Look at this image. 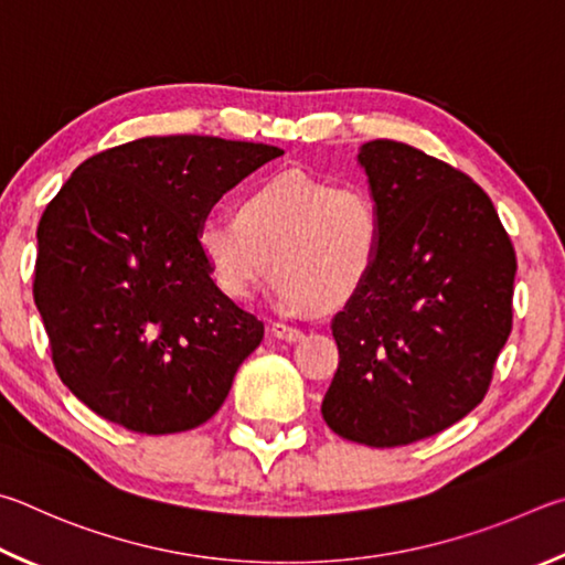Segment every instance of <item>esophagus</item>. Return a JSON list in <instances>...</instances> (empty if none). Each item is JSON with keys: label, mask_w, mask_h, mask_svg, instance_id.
Segmentation results:
<instances>
[{"label": "esophagus", "mask_w": 565, "mask_h": 565, "mask_svg": "<svg viewBox=\"0 0 565 565\" xmlns=\"http://www.w3.org/2000/svg\"><path fill=\"white\" fill-rule=\"evenodd\" d=\"M270 332L277 340H288V342H300L305 338V332L300 328H295V324H288V322H273Z\"/></svg>", "instance_id": "esophagus-1"}]
</instances>
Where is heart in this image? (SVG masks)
<instances>
[{"instance_id": "obj_1", "label": "heart", "mask_w": 565, "mask_h": 565, "mask_svg": "<svg viewBox=\"0 0 565 565\" xmlns=\"http://www.w3.org/2000/svg\"><path fill=\"white\" fill-rule=\"evenodd\" d=\"M195 245L227 298L250 300L273 263L275 302L305 312L348 302L367 285L382 255L384 213L367 188L280 171L241 198L237 215H205Z\"/></svg>"}]
</instances>
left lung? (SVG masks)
<instances>
[{
    "label": "left lung",
    "mask_w": 565,
    "mask_h": 565,
    "mask_svg": "<svg viewBox=\"0 0 565 565\" xmlns=\"http://www.w3.org/2000/svg\"><path fill=\"white\" fill-rule=\"evenodd\" d=\"M358 161L384 245L332 320L340 364L322 417L342 439L384 449L439 434L483 399L511 334L516 253L491 198L457 168L387 138Z\"/></svg>",
    "instance_id": "obj_1"
}]
</instances>
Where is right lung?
<instances>
[{
    "mask_svg": "<svg viewBox=\"0 0 565 565\" xmlns=\"http://www.w3.org/2000/svg\"><path fill=\"white\" fill-rule=\"evenodd\" d=\"M282 156L213 136H148L76 168L36 227L34 302L76 399L141 434L221 409L263 322L213 282L198 223Z\"/></svg>",
    "mask_w": 565,
    "mask_h": 565,
    "instance_id": "add662e5",
    "label": "right lung"
}]
</instances>
